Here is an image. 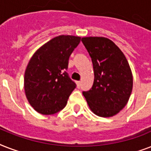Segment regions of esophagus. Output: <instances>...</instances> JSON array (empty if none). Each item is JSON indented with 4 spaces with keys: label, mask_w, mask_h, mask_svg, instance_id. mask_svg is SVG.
I'll list each match as a JSON object with an SVG mask.
<instances>
[{
    "label": "esophagus",
    "mask_w": 151,
    "mask_h": 151,
    "mask_svg": "<svg viewBox=\"0 0 151 151\" xmlns=\"http://www.w3.org/2000/svg\"><path fill=\"white\" fill-rule=\"evenodd\" d=\"M77 87L78 88H80L81 87V81H77Z\"/></svg>",
    "instance_id": "34e87169"
}]
</instances>
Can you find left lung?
<instances>
[{
  "instance_id": "left-lung-1",
  "label": "left lung",
  "mask_w": 151,
  "mask_h": 151,
  "mask_svg": "<svg viewBox=\"0 0 151 151\" xmlns=\"http://www.w3.org/2000/svg\"><path fill=\"white\" fill-rule=\"evenodd\" d=\"M81 41L92 58L95 76L92 88L83 95L95 114L113 117L126 106L132 91L133 78L129 62L106 37H87Z\"/></svg>"
}]
</instances>
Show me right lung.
I'll use <instances>...</instances> for the list:
<instances>
[{
  "label": "right lung",
  "instance_id": "right-lung-1",
  "mask_svg": "<svg viewBox=\"0 0 151 151\" xmlns=\"http://www.w3.org/2000/svg\"><path fill=\"white\" fill-rule=\"evenodd\" d=\"M80 41L78 36L55 37L40 47L29 59L25 70V94L37 112L54 114L66 106L76 85L64 70Z\"/></svg>",
  "mask_w": 151,
  "mask_h": 151
}]
</instances>
